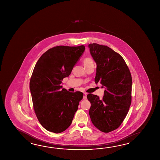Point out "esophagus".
I'll use <instances>...</instances> for the list:
<instances>
[{"instance_id":"1","label":"esophagus","mask_w":160,"mask_h":160,"mask_svg":"<svg viewBox=\"0 0 160 160\" xmlns=\"http://www.w3.org/2000/svg\"><path fill=\"white\" fill-rule=\"evenodd\" d=\"M83 99H87V93L86 92H84L83 94Z\"/></svg>"}]
</instances>
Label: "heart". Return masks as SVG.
<instances>
[{
    "mask_svg": "<svg viewBox=\"0 0 160 160\" xmlns=\"http://www.w3.org/2000/svg\"><path fill=\"white\" fill-rule=\"evenodd\" d=\"M83 63L86 68H88L92 66H94V62L91 58H85L83 60Z\"/></svg>",
    "mask_w": 160,
    "mask_h": 160,
    "instance_id": "b5f03b06",
    "label": "heart"
}]
</instances>
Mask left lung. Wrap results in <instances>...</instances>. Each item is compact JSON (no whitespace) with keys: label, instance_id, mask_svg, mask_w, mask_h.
<instances>
[{"label":"left lung","instance_id":"1","mask_svg":"<svg viewBox=\"0 0 160 160\" xmlns=\"http://www.w3.org/2000/svg\"><path fill=\"white\" fill-rule=\"evenodd\" d=\"M88 47L97 66L95 82H99L106 88L102 99L92 94L87 95L91 103L89 115L98 129L109 133L119 128L129 112L132 102V75L118 52L97 43H91Z\"/></svg>","mask_w":160,"mask_h":160}]
</instances>
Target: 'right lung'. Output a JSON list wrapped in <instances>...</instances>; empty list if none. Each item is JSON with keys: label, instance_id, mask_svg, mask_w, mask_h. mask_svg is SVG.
Here are the masks:
<instances>
[{"label": "right lung", "instance_id": "right-lung-1", "mask_svg": "<svg viewBox=\"0 0 160 160\" xmlns=\"http://www.w3.org/2000/svg\"><path fill=\"white\" fill-rule=\"evenodd\" d=\"M85 49L83 45L54 47L35 66L30 82L33 108L39 122L49 132L60 133L67 129L83 98L82 92L61 90L60 84L71 74Z\"/></svg>", "mask_w": 160, "mask_h": 160}]
</instances>
